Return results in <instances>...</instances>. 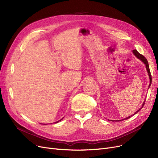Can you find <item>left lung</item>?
<instances>
[{"label": "left lung", "mask_w": 158, "mask_h": 158, "mask_svg": "<svg viewBox=\"0 0 158 158\" xmlns=\"http://www.w3.org/2000/svg\"><path fill=\"white\" fill-rule=\"evenodd\" d=\"M132 53H133L134 54H135V56L137 57V58H138L139 60H140L141 61H142L145 64V67H146V70H147V73H148V76H149V79H150V84H149V86H148V88L151 86V82H152V77H151V72H150V69H149V65H148V61H147V59L146 58L143 56V55H142V54H140L135 49V50H133V51H132ZM145 100H144V102H143V104H142V107H140V108L137 111H136L132 115H134V114H136L141 109H142V107H143V106H144V104H145ZM132 115H131V116H129V117H127V118H124V119H122V120H125V119H128V118H129L131 117H132ZM116 121H120V120H116Z\"/></svg>", "instance_id": "8db88e82"}]
</instances>
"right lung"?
Returning <instances> with one entry per match:
<instances>
[{"mask_svg": "<svg viewBox=\"0 0 158 158\" xmlns=\"http://www.w3.org/2000/svg\"><path fill=\"white\" fill-rule=\"evenodd\" d=\"M63 118H62V119H63ZM62 119H61L60 121H61V120H62ZM60 121H57V122H54V123H58V122H59ZM44 124L45 125V123H44Z\"/></svg>", "mask_w": 158, "mask_h": 158, "instance_id": "1", "label": "right lung"}]
</instances>
